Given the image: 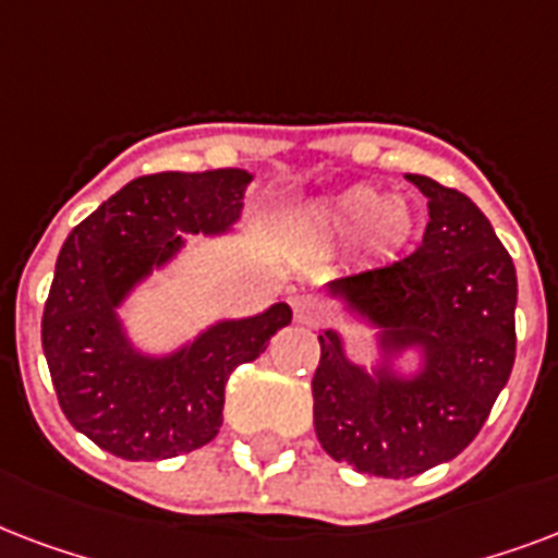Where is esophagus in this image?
Segmentation results:
<instances>
[{
    "label": "esophagus",
    "mask_w": 558,
    "mask_h": 558,
    "mask_svg": "<svg viewBox=\"0 0 558 558\" xmlns=\"http://www.w3.org/2000/svg\"><path fill=\"white\" fill-rule=\"evenodd\" d=\"M293 317L300 323H308V326H317L328 317V305L319 300L317 293H293L291 296Z\"/></svg>",
    "instance_id": "esophagus-1"
}]
</instances>
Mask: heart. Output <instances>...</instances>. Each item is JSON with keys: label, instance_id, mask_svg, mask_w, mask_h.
<instances>
[{"label": "heart", "instance_id": "b5f03b06", "mask_svg": "<svg viewBox=\"0 0 558 558\" xmlns=\"http://www.w3.org/2000/svg\"><path fill=\"white\" fill-rule=\"evenodd\" d=\"M308 230L331 244H355L375 262H390L416 235V211L408 201L373 185H352L305 211Z\"/></svg>", "mask_w": 558, "mask_h": 558}]
</instances>
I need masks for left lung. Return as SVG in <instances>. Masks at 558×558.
<instances>
[{
	"label": "left lung",
	"mask_w": 558,
	"mask_h": 558,
	"mask_svg": "<svg viewBox=\"0 0 558 558\" xmlns=\"http://www.w3.org/2000/svg\"><path fill=\"white\" fill-rule=\"evenodd\" d=\"M427 197L416 253L343 276L326 293L375 331L373 364L319 328L314 430L331 460L373 477H413L481 434L515 364V265L489 218L457 189L404 174Z\"/></svg>",
	"instance_id": "left-lung-1"
}]
</instances>
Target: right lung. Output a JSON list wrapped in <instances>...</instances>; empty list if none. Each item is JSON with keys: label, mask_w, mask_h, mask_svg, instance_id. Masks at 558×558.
<instances>
[{"label": "right lung", "mask_w": 558, "mask_h": 558, "mask_svg": "<svg viewBox=\"0 0 558 558\" xmlns=\"http://www.w3.org/2000/svg\"><path fill=\"white\" fill-rule=\"evenodd\" d=\"M250 183L244 168L136 177L63 241L43 311V352L60 410L104 451L150 463L211 442L230 373L291 323V305L274 302L150 352L122 317L133 293L174 265L185 235L235 230Z\"/></svg>", "instance_id": "1"}]
</instances>
